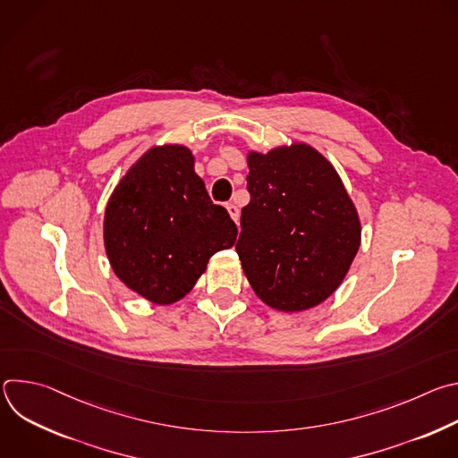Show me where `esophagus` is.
<instances>
[{"mask_svg": "<svg viewBox=\"0 0 458 458\" xmlns=\"http://www.w3.org/2000/svg\"><path fill=\"white\" fill-rule=\"evenodd\" d=\"M226 210H228L230 217H232L235 223H239V216H241V214H239V208H237L235 205H232V203H230V205H226Z\"/></svg>", "mask_w": 458, "mask_h": 458, "instance_id": "obj_1", "label": "esophagus"}]
</instances>
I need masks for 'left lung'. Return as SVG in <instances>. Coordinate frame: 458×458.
I'll return each mask as SVG.
<instances>
[{"label": "left lung", "instance_id": "1", "mask_svg": "<svg viewBox=\"0 0 458 458\" xmlns=\"http://www.w3.org/2000/svg\"><path fill=\"white\" fill-rule=\"evenodd\" d=\"M250 203L235 244L268 306L302 311L328 299L360 246L357 210L335 168L308 145L248 156Z\"/></svg>", "mask_w": 458, "mask_h": 458}]
</instances>
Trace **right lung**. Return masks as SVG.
I'll list each match as a JSON object with an SVG mask.
<instances>
[{"label": "right lung", "instance_id": "right-lung-1", "mask_svg": "<svg viewBox=\"0 0 458 458\" xmlns=\"http://www.w3.org/2000/svg\"><path fill=\"white\" fill-rule=\"evenodd\" d=\"M237 226L214 205L186 147L148 150L115 186L105 248L115 276L156 304L182 299L208 259L233 246Z\"/></svg>", "mask_w": 458, "mask_h": 458}]
</instances>
